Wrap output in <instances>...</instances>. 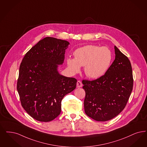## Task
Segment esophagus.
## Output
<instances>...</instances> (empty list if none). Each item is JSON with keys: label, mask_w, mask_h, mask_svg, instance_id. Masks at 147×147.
<instances>
[{"label": "esophagus", "mask_w": 147, "mask_h": 147, "mask_svg": "<svg viewBox=\"0 0 147 147\" xmlns=\"http://www.w3.org/2000/svg\"><path fill=\"white\" fill-rule=\"evenodd\" d=\"M82 86V84L80 81H78L76 82V87L78 88H81Z\"/></svg>", "instance_id": "1"}]
</instances>
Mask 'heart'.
<instances>
[{"label":"heart","instance_id":"b5f03b06","mask_svg":"<svg viewBox=\"0 0 147 147\" xmlns=\"http://www.w3.org/2000/svg\"><path fill=\"white\" fill-rule=\"evenodd\" d=\"M75 59H67V65L72 74L79 72L82 66L89 78L96 79L103 76L109 68L112 60L111 50L105 47L89 45L77 49Z\"/></svg>","mask_w":147,"mask_h":147}]
</instances>
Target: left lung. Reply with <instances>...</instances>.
I'll return each instance as SVG.
<instances>
[{
	"label": "left lung",
	"instance_id": "1",
	"mask_svg": "<svg viewBox=\"0 0 147 147\" xmlns=\"http://www.w3.org/2000/svg\"><path fill=\"white\" fill-rule=\"evenodd\" d=\"M115 57L106 73L100 78L82 80L85 91L84 109L89 117L106 121L123 111L133 88L132 67L129 59L114 46Z\"/></svg>",
	"mask_w": 147,
	"mask_h": 147
}]
</instances>
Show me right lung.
Masks as SVG:
<instances>
[{
	"label": "right lung",
	"mask_w": 147,
	"mask_h": 147,
	"mask_svg": "<svg viewBox=\"0 0 147 147\" xmlns=\"http://www.w3.org/2000/svg\"><path fill=\"white\" fill-rule=\"evenodd\" d=\"M68 41L46 37L26 53L19 69L17 90L22 106L35 120L49 122L61 111L65 95L76 88V79L59 74Z\"/></svg>",
	"instance_id": "add662e5"
}]
</instances>
